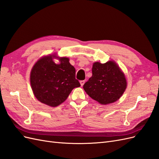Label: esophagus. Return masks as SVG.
<instances>
[{
    "label": "esophagus",
    "mask_w": 159,
    "mask_h": 159,
    "mask_svg": "<svg viewBox=\"0 0 159 159\" xmlns=\"http://www.w3.org/2000/svg\"><path fill=\"white\" fill-rule=\"evenodd\" d=\"M80 85H81V86H83L84 85V83H85V81L84 80H82V81H80Z\"/></svg>",
    "instance_id": "obj_1"
}]
</instances>
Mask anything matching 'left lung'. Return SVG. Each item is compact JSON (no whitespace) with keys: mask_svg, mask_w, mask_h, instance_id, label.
<instances>
[{"mask_svg":"<svg viewBox=\"0 0 159 159\" xmlns=\"http://www.w3.org/2000/svg\"><path fill=\"white\" fill-rule=\"evenodd\" d=\"M127 86L124 72L114 60L102 64H93L92 76L84 85V89L91 98L102 105L117 102Z\"/></svg>","mask_w":159,"mask_h":159,"instance_id":"1","label":"left lung"}]
</instances>
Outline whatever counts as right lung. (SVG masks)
Returning <instances> with one entry per match:
<instances>
[{
    "label": "right lung",
    "instance_id": "1",
    "mask_svg": "<svg viewBox=\"0 0 159 159\" xmlns=\"http://www.w3.org/2000/svg\"><path fill=\"white\" fill-rule=\"evenodd\" d=\"M54 59L59 61L56 63ZM70 58L56 54L42 56L33 66L30 80L34 95L41 103L55 107L67 99L75 88L80 87Z\"/></svg>",
    "mask_w": 159,
    "mask_h": 159
}]
</instances>
